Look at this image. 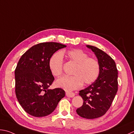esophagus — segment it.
Returning <instances> with one entry per match:
<instances>
[{"mask_svg":"<svg viewBox=\"0 0 134 134\" xmlns=\"http://www.w3.org/2000/svg\"><path fill=\"white\" fill-rule=\"evenodd\" d=\"M66 96L68 97H74L75 94L74 93H72V92H66Z\"/></svg>","mask_w":134,"mask_h":134,"instance_id":"esophagus-1","label":"esophagus"}]
</instances>
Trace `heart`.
<instances>
[{
    "instance_id": "obj_1",
    "label": "heart",
    "mask_w": 134,
    "mask_h": 134,
    "mask_svg": "<svg viewBox=\"0 0 134 134\" xmlns=\"http://www.w3.org/2000/svg\"><path fill=\"white\" fill-rule=\"evenodd\" d=\"M63 56L75 64V66L72 72L73 76H64L57 80L55 85L57 87L71 92L80 88L83 83L89 85L97 79L100 70L99 62L79 49L63 50L52 55L49 60V68L54 76L59 77L62 74Z\"/></svg>"
}]
</instances>
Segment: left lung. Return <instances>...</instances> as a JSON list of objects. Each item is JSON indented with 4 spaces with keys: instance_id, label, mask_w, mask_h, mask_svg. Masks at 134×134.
I'll use <instances>...</instances> for the list:
<instances>
[{
    "instance_id": "1",
    "label": "left lung",
    "mask_w": 134,
    "mask_h": 134,
    "mask_svg": "<svg viewBox=\"0 0 134 134\" xmlns=\"http://www.w3.org/2000/svg\"><path fill=\"white\" fill-rule=\"evenodd\" d=\"M94 52L100 70L97 79L86 89L80 91L83 100L77 114L87 119L102 117L109 109L118 90V70L111 57L98 48L86 45Z\"/></svg>"
}]
</instances>
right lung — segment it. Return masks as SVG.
I'll list each match as a JSON object with an SVG mask.
<instances>
[{"mask_svg":"<svg viewBox=\"0 0 134 134\" xmlns=\"http://www.w3.org/2000/svg\"><path fill=\"white\" fill-rule=\"evenodd\" d=\"M66 46L57 42H43L32 46L22 55L15 69V92L26 112L36 117L52 113L65 97L60 88L49 89L54 80L49 60L54 53Z\"/></svg>","mask_w":134,"mask_h":134,"instance_id":"obj_1","label":"right lung"}]
</instances>
